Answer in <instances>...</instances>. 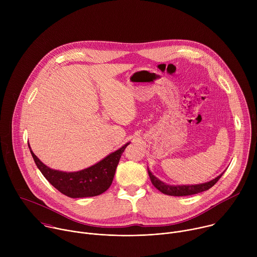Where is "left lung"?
I'll return each instance as SVG.
<instances>
[{
  "label": "left lung",
  "instance_id": "left-lung-1",
  "mask_svg": "<svg viewBox=\"0 0 257 257\" xmlns=\"http://www.w3.org/2000/svg\"><path fill=\"white\" fill-rule=\"evenodd\" d=\"M149 171V175L151 178V181L153 183V185L160 190L162 193L167 194V195H171V196H187V195H193V194H197L203 191L208 190L209 188H211L215 183L218 181V179L223 176L224 173H222L221 175H218L216 178L205 182V183H201V184H195V185H170L167 184V183H164L163 181H161L160 179H158L155 175H153V173L150 171V169L148 168Z\"/></svg>",
  "mask_w": 257,
  "mask_h": 257
}]
</instances>
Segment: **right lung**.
I'll list each match as a JSON object with an SVG mask.
<instances>
[{
  "instance_id": "obj_1",
  "label": "right lung",
  "mask_w": 257,
  "mask_h": 257,
  "mask_svg": "<svg viewBox=\"0 0 257 257\" xmlns=\"http://www.w3.org/2000/svg\"><path fill=\"white\" fill-rule=\"evenodd\" d=\"M129 144L130 142H127L93 166L77 172H63L49 168L33 154L29 144L28 146L36 167L56 189L71 198H83L99 195L109 188L120 158Z\"/></svg>"
}]
</instances>
